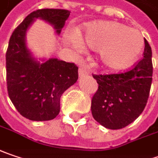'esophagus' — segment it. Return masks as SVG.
Masks as SVG:
<instances>
[{"instance_id": "obj_1", "label": "esophagus", "mask_w": 158, "mask_h": 158, "mask_svg": "<svg viewBox=\"0 0 158 158\" xmlns=\"http://www.w3.org/2000/svg\"><path fill=\"white\" fill-rule=\"evenodd\" d=\"M88 70H87V68L85 67H79V69H78V74H79V76H84V75H88Z\"/></svg>"}]
</instances>
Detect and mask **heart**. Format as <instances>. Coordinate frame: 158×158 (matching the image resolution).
<instances>
[{
  "instance_id": "heart-1",
  "label": "heart",
  "mask_w": 158,
  "mask_h": 158,
  "mask_svg": "<svg viewBox=\"0 0 158 158\" xmlns=\"http://www.w3.org/2000/svg\"><path fill=\"white\" fill-rule=\"evenodd\" d=\"M84 42L97 50L102 64L113 70L130 67L139 58L144 40L138 30L121 23L102 21L85 25L80 32H70L66 35L67 44L76 52L83 50Z\"/></svg>"
}]
</instances>
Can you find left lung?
I'll use <instances>...</instances> for the list:
<instances>
[{
	"label": "left lung",
	"mask_w": 158,
	"mask_h": 158,
	"mask_svg": "<svg viewBox=\"0 0 158 158\" xmlns=\"http://www.w3.org/2000/svg\"><path fill=\"white\" fill-rule=\"evenodd\" d=\"M143 59L125 73L93 75L99 84L91 99L93 118L107 129H122L137 119L148 102L152 83V51L146 39Z\"/></svg>",
	"instance_id": "8db88e82"
}]
</instances>
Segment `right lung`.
<instances>
[{"label": "right lung", "mask_w": 158, "mask_h": 158, "mask_svg": "<svg viewBox=\"0 0 158 158\" xmlns=\"http://www.w3.org/2000/svg\"><path fill=\"white\" fill-rule=\"evenodd\" d=\"M70 11L43 9L30 13L12 33L6 52L9 97L24 117L32 121L54 119L60 110V97L78 79V67L58 59L40 63L26 44V34L35 19L53 26L59 35Z\"/></svg>", "instance_id": "right-lung-1"}]
</instances>
